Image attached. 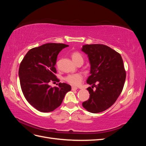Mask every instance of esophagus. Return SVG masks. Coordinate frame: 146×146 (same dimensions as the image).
Segmentation results:
<instances>
[{"mask_svg": "<svg viewBox=\"0 0 146 146\" xmlns=\"http://www.w3.org/2000/svg\"><path fill=\"white\" fill-rule=\"evenodd\" d=\"M77 89H78L77 87H76V86H72V91L77 90Z\"/></svg>", "mask_w": 146, "mask_h": 146, "instance_id": "1", "label": "esophagus"}]
</instances>
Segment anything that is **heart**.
I'll use <instances>...</instances> for the list:
<instances>
[{"label": "heart", "instance_id": "heart-1", "mask_svg": "<svg viewBox=\"0 0 146 146\" xmlns=\"http://www.w3.org/2000/svg\"><path fill=\"white\" fill-rule=\"evenodd\" d=\"M72 59L75 63H77L78 61H83V58L80 52H74L71 54ZM82 79V76L80 74H69L64 78L66 82H67L70 85H78L80 83Z\"/></svg>", "mask_w": 146, "mask_h": 146}]
</instances>
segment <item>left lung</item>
<instances>
[{
  "label": "left lung",
  "mask_w": 146,
  "mask_h": 146,
  "mask_svg": "<svg viewBox=\"0 0 146 146\" xmlns=\"http://www.w3.org/2000/svg\"><path fill=\"white\" fill-rule=\"evenodd\" d=\"M82 50L88 55L91 65L86 82L96 87H89L90 99L82 104L87 111L92 113L102 112L116 101L123 90L126 72L121 55L104 44H86ZM98 82V84L95 85Z\"/></svg>",
  "instance_id": "obj_1"
}]
</instances>
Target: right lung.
Segmentation results:
<instances>
[{"label":"right lung","instance_id":"obj_1","mask_svg":"<svg viewBox=\"0 0 146 146\" xmlns=\"http://www.w3.org/2000/svg\"><path fill=\"white\" fill-rule=\"evenodd\" d=\"M64 44L47 43L30 49L19 66V77L22 91L28 102L38 111H54L61 104L66 94L71 90L67 83L52 87L49 83L59 82L55 67L57 56Z\"/></svg>","mask_w":146,"mask_h":146}]
</instances>
